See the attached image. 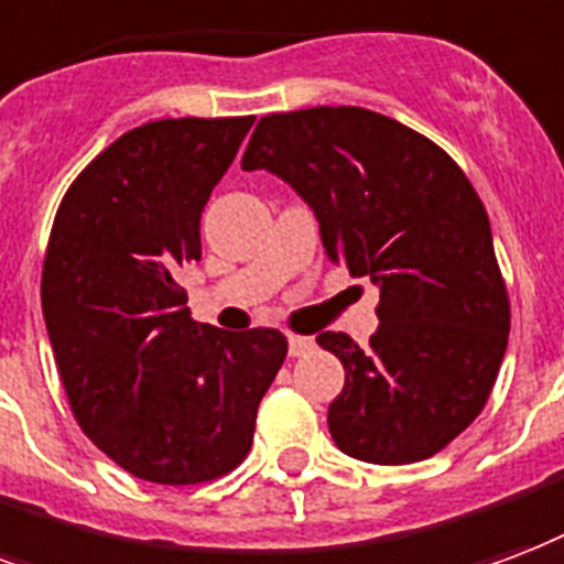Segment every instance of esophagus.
Instances as JSON below:
<instances>
[{
	"mask_svg": "<svg viewBox=\"0 0 564 564\" xmlns=\"http://www.w3.org/2000/svg\"><path fill=\"white\" fill-rule=\"evenodd\" d=\"M314 349V337H304V335H290V356H304V352H311Z\"/></svg>",
	"mask_w": 564,
	"mask_h": 564,
	"instance_id": "34e87169",
	"label": "esophagus"
}]
</instances>
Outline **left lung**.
<instances>
[{
  "instance_id": "1",
  "label": "left lung",
  "mask_w": 564,
  "mask_h": 564,
  "mask_svg": "<svg viewBox=\"0 0 564 564\" xmlns=\"http://www.w3.org/2000/svg\"><path fill=\"white\" fill-rule=\"evenodd\" d=\"M241 170H269L314 208L328 260L379 283L370 346L316 344L344 361L328 431L349 457L419 463L457 440L499 377L511 302L473 182L424 133L361 107L262 116Z\"/></svg>"
}]
</instances>
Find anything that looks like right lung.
I'll return each mask as SVG.
<instances>
[{
    "label": "right lung",
    "instance_id": "1",
    "mask_svg": "<svg viewBox=\"0 0 564 564\" xmlns=\"http://www.w3.org/2000/svg\"><path fill=\"white\" fill-rule=\"evenodd\" d=\"M250 124L187 116L122 133L70 182L50 229L41 307L70 412L143 481L232 473L286 358L278 328L194 323L178 283L203 253L199 215Z\"/></svg>",
    "mask_w": 564,
    "mask_h": 564
}]
</instances>
